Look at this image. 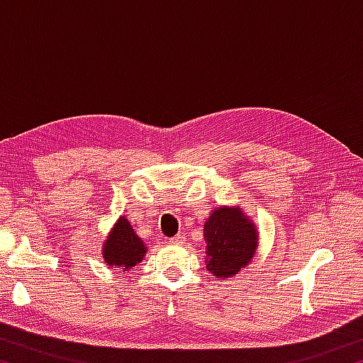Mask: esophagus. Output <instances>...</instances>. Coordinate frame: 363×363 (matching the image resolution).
<instances>
[{
  "label": "esophagus",
  "mask_w": 363,
  "mask_h": 363,
  "mask_svg": "<svg viewBox=\"0 0 363 363\" xmlns=\"http://www.w3.org/2000/svg\"><path fill=\"white\" fill-rule=\"evenodd\" d=\"M169 242L173 245H182L184 242H186V237H184L182 233H177V235H174L173 238H169Z\"/></svg>",
  "instance_id": "obj_1"
}]
</instances>
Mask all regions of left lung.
<instances>
[{"label":"left lung","mask_w":363,"mask_h":363,"mask_svg":"<svg viewBox=\"0 0 363 363\" xmlns=\"http://www.w3.org/2000/svg\"><path fill=\"white\" fill-rule=\"evenodd\" d=\"M206 269L214 277H233L247 267L257 250L253 220L237 206H220L205 220Z\"/></svg>","instance_id":"left-lung-1"}]
</instances>
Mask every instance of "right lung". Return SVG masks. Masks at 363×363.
Instances as JSON below:
<instances>
[{"label":"right lung","instance_id":"1","mask_svg":"<svg viewBox=\"0 0 363 363\" xmlns=\"http://www.w3.org/2000/svg\"><path fill=\"white\" fill-rule=\"evenodd\" d=\"M147 253V247L134 232L131 223H128L125 216H120L113 229L110 230L107 240L104 242L102 256L104 262H107L115 270H130L143 261Z\"/></svg>","mask_w":363,"mask_h":363}]
</instances>
